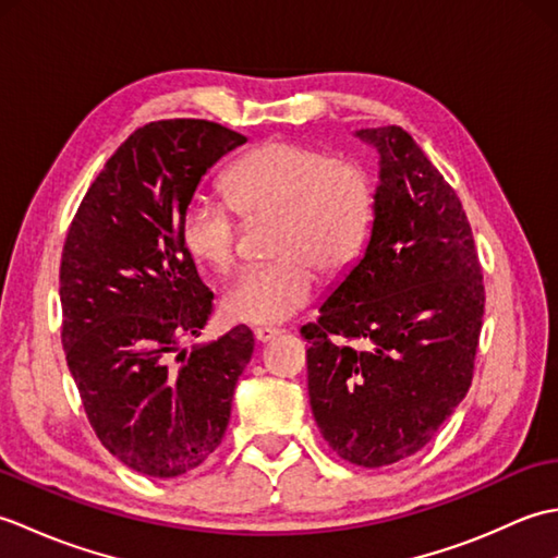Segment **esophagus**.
Wrapping results in <instances>:
<instances>
[{"instance_id":"esophagus-1","label":"esophagus","mask_w":558,"mask_h":558,"mask_svg":"<svg viewBox=\"0 0 558 558\" xmlns=\"http://www.w3.org/2000/svg\"><path fill=\"white\" fill-rule=\"evenodd\" d=\"M282 333L280 328H272V326H260V328H256L254 330V338L258 340V342H270L272 338H278Z\"/></svg>"}]
</instances>
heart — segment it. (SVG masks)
Wrapping results in <instances>:
<instances>
[{"instance_id":"heart-1","label":"heart","mask_w":558,"mask_h":558,"mask_svg":"<svg viewBox=\"0 0 558 558\" xmlns=\"http://www.w3.org/2000/svg\"><path fill=\"white\" fill-rule=\"evenodd\" d=\"M223 201L194 196L182 210L184 252L216 272L236 258V216L272 213L270 252L278 258L248 266L220 300L234 324L288 322L312 302L318 268L338 272L360 256L374 218L376 184L364 162L330 158L302 141H266L222 174Z\"/></svg>"}]
</instances>
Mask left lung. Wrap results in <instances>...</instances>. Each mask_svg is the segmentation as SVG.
Wrapping results in <instances>:
<instances>
[{"label": "left lung", "mask_w": 558, "mask_h": 558, "mask_svg": "<svg viewBox=\"0 0 558 558\" xmlns=\"http://www.w3.org/2000/svg\"><path fill=\"white\" fill-rule=\"evenodd\" d=\"M357 136L381 156L372 236L302 336L328 446L381 468L429 444L470 390L484 282L460 198L414 138L402 126Z\"/></svg>", "instance_id": "8db88e82"}]
</instances>
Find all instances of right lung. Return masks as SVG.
I'll list each match as a JSON object with an SVG mask.
<instances>
[{"label":"right lung","instance_id":"right-lung-1","mask_svg":"<svg viewBox=\"0 0 558 558\" xmlns=\"http://www.w3.org/2000/svg\"><path fill=\"white\" fill-rule=\"evenodd\" d=\"M242 134L206 120L136 129L83 196L69 225L59 300L62 345L100 444L148 477H180L208 460L230 422L254 333L201 336L213 292L180 240L201 177Z\"/></svg>","mask_w":558,"mask_h":558}]
</instances>
